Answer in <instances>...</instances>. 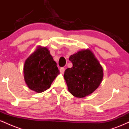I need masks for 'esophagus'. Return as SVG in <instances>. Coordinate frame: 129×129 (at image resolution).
<instances>
[{
  "label": "esophagus",
  "instance_id": "1",
  "mask_svg": "<svg viewBox=\"0 0 129 129\" xmlns=\"http://www.w3.org/2000/svg\"><path fill=\"white\" fill-rule=\"evenodd\" d=\"M64 72H65V69L63 67H62V68H60V73H61L62 74H63V73H64Z\"/></svg>",
  "mask_w": 129,
  "mask_h": 129
}]
</instances>
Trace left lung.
<instances>
[{
    "mask_svg": "<svg viewBox=\"0 0 129 129\" xmlns=\"http://www.w3.org/2000/svg\"><path fill=\"white\" fill-rule=\"evenodd\" d=\"M72 68L65 71L64 78L69 92L77 98L92 93L103 78V69L90 50H84L70 56Z\"/></svg>",
    "mask_w": 129,
    "mask_h": 129,
    "instance_id": "obj_1",
    "label": "left lung"
}]
</instances>
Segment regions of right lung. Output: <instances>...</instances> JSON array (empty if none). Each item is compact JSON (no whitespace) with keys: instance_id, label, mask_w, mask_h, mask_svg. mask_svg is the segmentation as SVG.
I'll return each instance as SVG.
<instances>
[{"instance_id":"right-lung-1","label":"right lung","mask_w":129,"mask_h":129,"mask_svg":"<svg viewBox=\"0 0 129 129\" xmlns=\"http://www.w3.org/2000/svg\"><path fill=\"white\" fill-rule=\"evenodd\" d=\"M23 74L29 89L41 93L50 88L59 70L48 48L39 47L25 62Z\"/></svg>"}]
</instances>
